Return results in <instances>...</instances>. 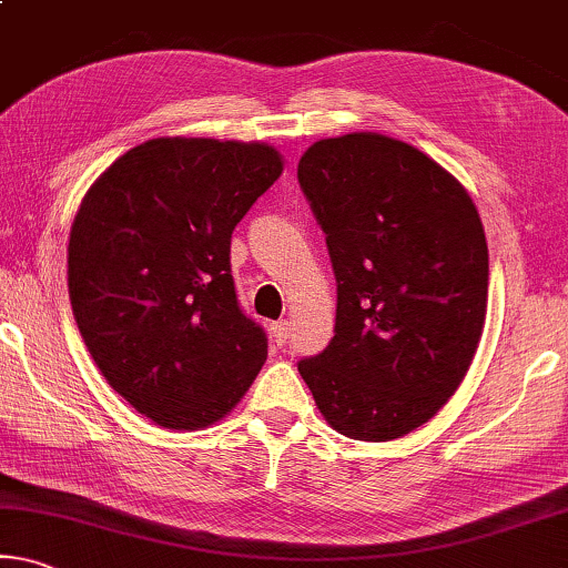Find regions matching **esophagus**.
Instances as JSON below:
<instances>
[{
  "label": "esophagus",
  "instance_id": "1",
  "mask_svg": "<svg viewBox=\"0 0 568 568\" xmlns=\"http://www.w3.org/2000/svg\"><path fill=\"white\" fill-rule=\"evenodd\" d=\"M270 333H273V341L277 346H285L287 338H291V326H287V321H277L270 326Z\"/></svg>",
  "mask_w": 568,
  "mask_h": 568
}]
</instances>
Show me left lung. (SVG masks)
<instances>
[{"mask_svg":"<svg viewBox=\"0 0 568 568\" xmlns=\"http://www.w3.org/2000/svg\"><path fill=\"white\" fill-rule=\"evenodd\" d=\"M336 273V328L298 372L328 425L389 443L445 407L478 351L488 242L467 189L382 133L316 141L298 164Z\"/></svg>","mask_w":568,"mask_h":568,"instance_id":"obj_1","label":"left lung"}]
</instances>
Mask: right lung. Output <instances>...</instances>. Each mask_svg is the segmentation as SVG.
<instances>
[{"mask_svg":"<svg viewBox=\"0 0 568 568\" xmlns=\"http://www.w3.org/2000/svg\"><path fill=\"white\" fill-rule=\"evenodd\" d=\"M283 174L260 141L151 139L108 166L70 227L73 316L105 382L166 429H202L267 358L242 313L232 230Z\"/></svg>","mask_w":568,"mask_h":568,"instance_id":"1","label":"right lung"}]
</instances>
